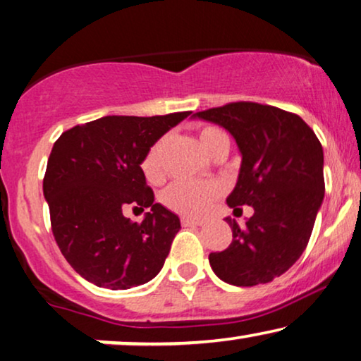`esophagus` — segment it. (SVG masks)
<instances>
[{"label": "esophagus", "instance_id": "34e87169", "mask_svg": "<svg viewBox=\"0 0 361 361\" xmlns=\"http://www.w3.org/2000/svg\"><path fill=\"white\" fill-rule=\"evenodd\" d=\"M180 224L184 227H197V226H202V221H197V219H192V217H182Z\"/></svg>", "mask_w": 361, "mask_h": 361}]
</instances>
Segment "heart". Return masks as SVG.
Wrapping results in <instances>:
<instances>
[{
  "instance_id": "heart-1",
  "label": "heart",
  "mask_w": 361,
  "mask_h": 361,
  "mask_svg": "<svg viewBox=\"0 0 361 361\" xmlns=\"http://www.w3.org/2000/svg\"><path fill=\"white\" fill-rule=\"evenodd\" d=\"M199 144L205 152L212 154L222 144H228V137L221 129L207 128L199 130ZM166 149V139H159L149 149L142 162L140 171L149 182H157L162 179V156ZM221 194V187L214 182H174L164 192L162 200L167 207L184 215H202L207 212L210 204Z\"/></svg>"
}]
</instances>
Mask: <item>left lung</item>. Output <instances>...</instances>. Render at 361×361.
<instances>
[{
	"label": "left lung",
	"mask_w": 361,
	"mask_h": 361,
	"mask_svg": "<svg viewBox=\"0 0 361 361\" xmlns=\"http://www.w3.org/2000/svg\"><path fill=\"white\" fill-rule=\"evenodd\" d=\"M235 139L242 162L227 197L233 214L252 205L240 227L226 217L232 242L209 255L214 274L237 287L272 282L300 259L324 202V149L297 114L257 102H231L195 112Z\"/></svg>",
	"instance_id": "obj_1"
}]
</instances>
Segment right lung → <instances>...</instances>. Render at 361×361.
<instances>
[{
    "label": "right lung",
    "mask_w": 361,
    "mask_h": 361,
    "mask_svg": "<svg viewBox=\"0 0 361 361\" xmlns=\"http://www.w3.org/2000/svg\"><path fill=\"white\" fill-rule=\"evenodd\" d=\"M189 114L104 116L54 142L43 180L51 227L61 254L87 282L126 290L161 272L180 221L154 202L140 162ZM128 207L152 210L137 224L123 217Z\"/></svg>",
    "instance_id": "obj_1"
}]
</instances>
